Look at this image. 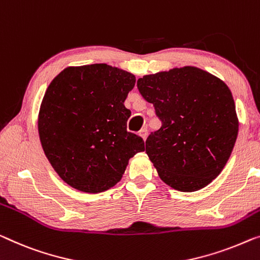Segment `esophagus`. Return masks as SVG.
Instances as JSON below:
<instances>
[{
    "label": "esophagus",
    "instance_id": "esophagus-1",
    "mask_svg": "<svg viewBox=\"0 0 260 260\" xmlns=\"http://www.w3.org/2000/svg\"><path fill=\"white\" fill-rule=\"evenodd\" d=\"M139 135H140V137L143 139V140H146L147 135H148V129L142 128L140 132H139Z\"/></svg>",
    "mask_w": 260,
    "mask_h": 260
}]
</instances>
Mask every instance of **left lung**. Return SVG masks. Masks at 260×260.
Here are the masks:
<instances>
[{
  "instance_id": "left-lung-1",
  "label": "left lung",
  "mask_w": 260,
  "mask_h": 260,
  "mask_svg": "<svg viewBox=\"0 0 260 260\" xmlns=\"http://www.w3.org/2000/svg\"><path fill=\"white\" fill-rule=\"evenodd\" d=\"M137 86L162 122L146 140L158 176L180 191L204 188L222 172L237 139L229 87L193 67L143 76Z\"/></svg>"
}]
</instances>
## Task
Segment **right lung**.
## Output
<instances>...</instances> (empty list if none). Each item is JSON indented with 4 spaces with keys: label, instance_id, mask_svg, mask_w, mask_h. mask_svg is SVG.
I'll return each mask as SVG.
<instances>
[{
    "label": "right lung",
    "instance_id": "add662e5",
    "mask_svg": "<svg viewBox=\"0 0 260 260\" xmlns=\"http://www.w3.org/2000/svg\"><path fill=\"white\" fill-rule=\"evenodd\" d=\"M134 85L132 73L107 64L67 68L49 85L38 117L41 143L72 188L107 190L145 150L142 138L127 132L131 111L123 103Z\"/></svg>",
    "mask_w": 260,
    "mask_h": 260
}]
</instances>
